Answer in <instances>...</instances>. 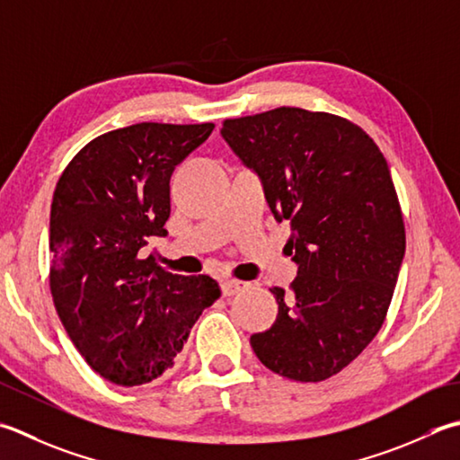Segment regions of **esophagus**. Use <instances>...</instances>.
<instances>
[{"label": "esophagus", "mask_w": 460, "mask_h": 460, "mask_svg": "<svg viewBox=\"0 0 460 460\" xmlns=\"http://www.w3.org/2000/svg\"><path fill=\"white\" fill-rule=\"evenodd\" d=\"M221 289H223V296H233V295H237L241 291H245L247 289V283L235 281V279H233V281H225Z\"/></svg>", "instance_id": "esophagus-1"}]
</instances>
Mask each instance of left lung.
Instances as JSON below:
<instances>
[{
  "instance_id": "1",
  "label": "left lung",
  "mask_w": 460,
  "mask_h": 460,
  "mask_svg": "<svg viewBox=\"0 0 460 460\" xmlns=\"http://www.w3.org/2000/svg\"><path fill=\"white\" fill-rule=\"evenodd\" d=\"M221 133L289 221L299 265L289 291L271 289L277 321L251 347L285 379L325 381L375 339L397 285L404 221L389 165L365 129L325 111L277 107L225 119Z\"/></svg>"
}]
</instances>
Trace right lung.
I'll list each match as a JSON object with an SVG mask.
<instances>
[{
	"instance_id": "right-lung-1",
	"label": "right lung",
	"mask_w": 460,
	"mask_h": 460,
	"mask_svg": "<svg viewBox=\"0 0 460 460\" xmlns=\"http://www.w3.org/2000/svg\"><path fill=\"white\" fill-rule=\"evenodd\" d=\"M213 123H135L92 139L59 175L49 219V289L69 339L115 385L155 381L221 296L209 275L165 271L139 251L164 237L175 165Z\"/></svg>"
}]
</instances>
